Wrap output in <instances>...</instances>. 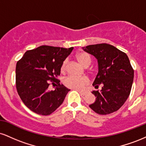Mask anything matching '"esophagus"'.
<instances>
[{"mask_svg": "<svg viewBox=\"0 0 146 146\" xmlns=\"http://www.w3.org/2000/svg\"><path fill=\"white\" fill-rule=\"evenodd\" d=\"M77 91H78V93H80V94L81 95H85L86 94V92H84V91H80V90H77Z\"/></svg>", "mask_w": 146, "mask_h": 146, "instance_id": "1", "label": "esophagus"}]
</instances>
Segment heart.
<instances>
[{
  "label": "heart",
  "instance_id": "b5f03b06",
  "mask_svg": "<svg viewBox=\"0 0 146 146\" xmlns=\"http://www.w3.org/2000/svg\"><path fill=\"white\" fill-rule=\"evenodd\" d=\"M76 58L80 62V63L85 67H87L91 63V58L88 53L84 51H80L77 53ZM67 59L63 60L62 62L60 71L62 73H64L66 71V64H67ZM64 84L66 87L75 90H82L84 87L89 84V80L87 77H76L70 75L64 80Z\"/></svg>",
  "mask_w": 146,
  "mask_h": 146
}]
</instances>
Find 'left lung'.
Returning <instances> with one entry per match:
<instances>
[{"label": "left lung", "instance_id": "left-lung-1", "mask_svg": "<svg viewBox=\"0 0 146 146\" xmlns=\"http://www.w3.org/2000/svg\"><path fill=\"white\" fill-rule=\"evenodd\" d=\"M98 62L99 71L93 85L102 90L92 92L96 100L89 107L99 115L116 112L128 99L132 88L134 69L124 52L106 43L83 47Z\"/></svg>", "mask_w": 146, "mask_h": 146}]
</instances>
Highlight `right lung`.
Wrapping results in <instances>:
<instances>
[{
	"label": "right lung",
	"mask_w": 146,
	"mask_h": 146,
	"mask_svg": "<svg viewBox=\"0 0 146 146\" xmlns=\"http://www.w3.org/2000/svg\"><path fill=\"white\" fill-rule=\"evenodd\" d=\"M73 48L42 45L26 51L18 61L16 89L22 101L31 111L48 115L62 104L70 90L60 84L58 77L62 62ZM54 83L56 84L55 90L49 91L50 84Z\"/></svg>",
	"instance_id": "add662e5"
}]
</instances>
